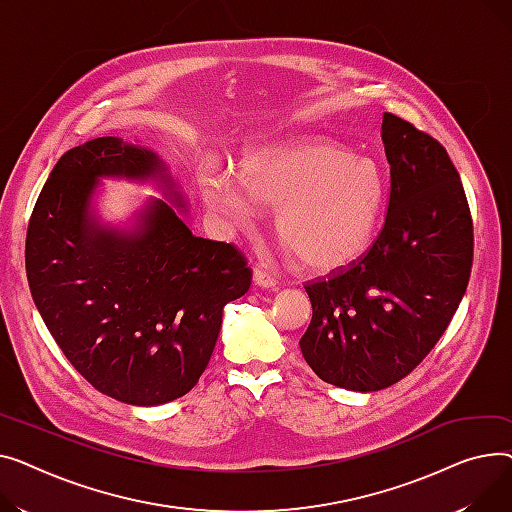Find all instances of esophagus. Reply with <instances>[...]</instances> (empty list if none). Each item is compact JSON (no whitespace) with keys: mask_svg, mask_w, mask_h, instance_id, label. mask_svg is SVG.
<instances>
[{"mask_svg":"<svg viewBox=\"0 0 512 512\" xmlns=\"http://www.w3.org/2000/svg\"><path fill=\"white\" fill-rule=\"evenodd\" d=\"M254 281L260 287H266V289H275L279 285L275 275H270V270H268L266 264H256V268H254Z\"/></svg>","mask_w":512,"mask_h":512,"instance_id":"34e87169","label":"esophagus"}]
</instances>
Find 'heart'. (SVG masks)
Here are the masks:
<instances>
[{"mask_svg": "<svg viewBox=\"0 0 512 512\" xmlns=\"http://www.w3.org/2000/svg\"><path fill=\"white\" fill-rule=\"evenodd\" d=\"M237 179L258 202L277 208L281 242L312 273H335L362 256L386 204V177L370 159L320 136H295L248 153ZM206 206L231 229H250L256 206L227 175L202 171Z\"/></svg>", "mask_w": 512, "mask_h": 512, "instance_id": "1", "label": "heart"}]
</instances>
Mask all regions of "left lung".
Instances as JSON below:
<instances>
[{
	"instance_id": "left-lung-1",
	"label": "left lung",
	"mask_w": 512,
	"mask_h": 512,
	"mask_svg": "<svg viewBox=\"0 0 512 512\" xmlns=\"http://www.w3.org/2000/svg\"><path fill=\"white\" fill-rule=\"evenodd\" d=\"M382 142L390 165L384 227L364 256L304 285L312 322L299 339L318 378L362 393L424 362L473 264L471 210L446 148L393 113L382 115Z\"/></svg>"
}]
</instances>
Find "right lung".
I'll return each instance as SVG.
<instances>
[{
    "instance_id": "right-lung-1",
    "label": "right lung",
    "mask_w": 512,
    "mask_h": 512,
    "mask_svg": "<svg viewBox=\"0 0 512 512\" xmlns=\"http://www.w3.org/2000/svg\"><path fill=\"white\" fill-rule=\"evenodd\" d=\"M150 150L103 136L70 148L45 182L26 231V277L49 333L99 393L161 405L194 388L213 355L225 304L252 268L233 244L192 235L177 207L154 201L134 232L99 226V176L161 174Z\"/></svg>"
}]
</instances>
